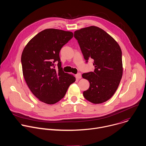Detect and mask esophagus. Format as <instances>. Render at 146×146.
<instances>
[{
	"mask_svg": "<svg viewBox=\"0 0 146 146\" xmlns=\"http://www.w3.org/2000/svg\"><path fill=\"white\" fill-rule=\"evenodd\" d=\"M76 77L77 79H80V78H81V73H78L76 75Z\"/></svg>",
	"mask_w": 146,
	"mask_h": 146,
	"instance_id": "34e87169",
	"label": "esophagus"
}]
</instances>
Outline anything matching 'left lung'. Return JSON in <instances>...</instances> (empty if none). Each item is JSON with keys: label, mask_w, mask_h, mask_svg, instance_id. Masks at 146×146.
I'll return each mask as SVG.
<instances>
[{"label": "left lung", "mask_w": 146, "mask_h": 146, "mask_svg": "<svg viewBox=\"0 0 146 146\" xmlns=\"http://www.w3.org/2000/svg\"><path fill=\"white\" fill-rule=\"evenodd\" d=\"M84 57L93 60L94 72L84 73L90 83L84 97L93 104H101L112 98L123 75L122 53L117 42L103 29L94 26L74 31Z\"/></svg>", "instance_id": "obj_1"}]
</instances>
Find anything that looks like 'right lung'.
Wrapping results in <instances>:
<instances>
[{
    "instance_id": "right-lung-1",
    "label": "right lung",
    "mask_w": 146,
    "mask_h": 146,
    "mask_svg": "<svg viewBox=\"0 0 146 146\" xmlns=\"http://www.w3.org/2000/svg\"><path fill=\"white\" fill-rule=\"evenodd\" d=\"M73 33L55 29H45L26 44L21 56L23 75L33 94L40 102L54 104L65 95L76 78L61 68L60 52ZM58 62V70L54 68Z\"/></svg>"
}]
</instances>
